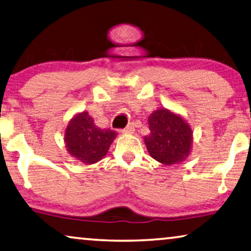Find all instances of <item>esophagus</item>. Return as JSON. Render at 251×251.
<instances>
[{
	"instance_id": "34e87169",
	"label": "esophagus",
	"mask_w": 251,
	"mask_h": 251,
	"mask_svg": "<svg viewBox=\"0 0 251 251\" xmlns=\"http://www.w3.org/2000/svg\"><path fill=\"white\" fill-rule=\"evenodd\" d=\"M134 130H135V127H134V124L130 123V124L127 125L126 128L123 129V132H124V133H134Z\"/></svg>"
}]
</instances>
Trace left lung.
Segmentation results:
<instances>
[{
	"label": "left lung",
	"mask_w": 251,
	"mask_h": 251,
	"mask_svg": "<svg viewBox=\"0 0 251 251\" xmlns=\"http://www.w3.org/2000/svg\"><path fill=\"white\" fill-rule=\"evenodd\" d=\"M150 133L144 137L150 154L163 164L179 163L188 156L193 133L180 116L168 109H158L149 117Z\"/></svg>",
	"instance_id": "left-lung-1"
}]
</instances>
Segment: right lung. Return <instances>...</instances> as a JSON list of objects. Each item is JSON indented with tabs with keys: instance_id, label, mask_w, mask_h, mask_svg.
<instances>
[{
	"instance_id": "1",
	"label": "right lung",
	"mask_w": 251,
	"mask_h": 251,
	"mask_svg": "<svg viewBox=\"0 0 251 251\" xmlns=\"http://www.w3.org/2000/svg\"><path fill=\"white\" fill-rule=\"evenodd\" d=\"M115 137V130L99 128L87 111H83L71 119L64 140L67 151L73 158L91 164L98 162L107 154Z\"/></svg>"
}]
</instances>
